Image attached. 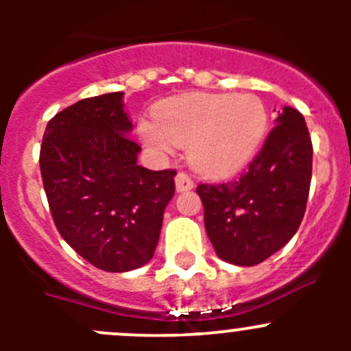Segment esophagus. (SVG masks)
<instances>
[{"label":"esophagus","instance_id":"obj_1","mask_svg":"<svg viewBox=\"0 0 351 351\" xmlns=\"http://www.w3.org/2000/svg\"><path fill=\"white\" fill-rule=\"evenodd\" d=\"M175 185L178 192H189V190L193 189V182L186 173L180 171L178 175L175 176Z\"/></svg>","mask_w":351,"mask_h":351}]
</instances>
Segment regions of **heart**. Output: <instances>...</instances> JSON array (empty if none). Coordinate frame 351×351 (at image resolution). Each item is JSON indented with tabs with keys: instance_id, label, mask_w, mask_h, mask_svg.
I'll list each match as a JSON object with an SVG mask.
<instances>
[{
	"instance_id": "obj_1",
	"label": "heart",
	"mask_w": 351,
	"mask_h": 351,
	"mask_svg": "<svg viewBox=\"0 0 351 351\" xmlns=\"http://www.w3.org/2000/svg\"><path fill=\"white\" fill-rule=\"evenodd\" d=\"M268 130V112L253 93H185L141 120L143 143L159 156L189 147V161L207 176H229L258 153Z\"/></svg>"
}]
</instances>
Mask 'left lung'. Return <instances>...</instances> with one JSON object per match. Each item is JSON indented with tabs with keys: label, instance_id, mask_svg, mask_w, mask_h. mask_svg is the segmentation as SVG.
<instances>
[{
	"label": "left lung",
	"instance_id": "8db88e82",
	"mask_svg": "<svg viewBox=\"0 0 351 351\" xmlns=\"http://www.w3.org/2000/svg\"><path fill=\"white\" fill-rule=\"evenodd\" d=\"M311 176L313 143L306 120L295 108L284 107L239 178L197 186L217 256L253 267L282 250L302 222Z\"/></svg>",
	"mask_w": 351,
	"mask_h": 351
}]
</instances>
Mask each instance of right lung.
Listing matches in <instances>:
<instances>
[{
    "instance_id": "add662e5",
    "label": "right lung",
    "mask_w": 351,
    "mask_h": 351,
    "mask_svg": "<svg viewBox=\"0 0 351 351\" xmlns=\"http://www.w3.org/2000/svg\"><path fill=\"white\" fill-rule=\"evenodd\" d=\"M123 93L84 98L49 120L40 173L59 234L105 271L136 270L153 258L175 169L137 165L141 146Z\"/></svg>"
}]
</instances>
